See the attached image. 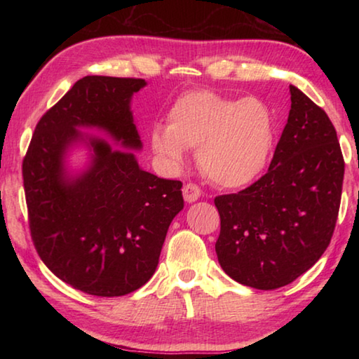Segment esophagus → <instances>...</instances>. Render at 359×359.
Wrapping results in <instances>:
<instances>
[{"instance_id": "obj_1", "label": "esophagus", "mask_w": 359, "mask_h": 359, "mask_svg": "<svg viewBox=\"0 0 359 359\" xmlns=\"http://www.w3.org/2000/svg\"><path fill=\"white\" fill-rule=\"evenodd\" d=\"M184 198H185V201L187 203H194V201H198V198L201 196V188H199L196 184H185L184 185Z\"/></svg>"}]
</instances>
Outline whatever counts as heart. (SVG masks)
Instances as JSON below:
<instances>
[{
  "mask_svg": "<svg viewBox=\"0 0 359 359\" xmlns=\"http://www.w3.org/2000/svg\"><path fill=\"white\" fill-rule=\"evenodd\" d=\"M274 117L253 96L233 100L212 90L180 95L168 112V126L150 133L155 154L171 166L185 163V149H198L203 172L217 185L238 188L264 171L274 149Z\"/></svg>",
  "mask_w": 359,
  "mask_h": 359,
  "instance_id": "b5f03b06",
  "label": "heart"
}]
</instances>
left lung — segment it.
Instances as JSON below:
<instances>
[{
	"mask_svg": "<svg viewBox=\"0 0 359 359\" xmlns=\"http://www.w3.org/2000/svg\"><path fill=\"white\" fill-rule=\"evenodd\" d=\"M291 109L271 166L245 190L215 198L218 263L236 282L276 290L317 263L336 228L345 163L320 106L290 85Z\"/></svg>",
	"mask_w": 359,
	"mask_h": 359,
	"instance_id": "1",
	"label": "left lung"
}]
</instances>
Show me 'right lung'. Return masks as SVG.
I'll return each mask as SVG.
<instances>
[{"instance_id":"add662e5","label":"right lung","mask_w":359,"mask_h":359,"mask_svg":"<svg viewBox=\"0 0 359 359\" xmlns=\"http://www.w3.org/2000/svg\"><path fill=\"white\" fill-rule=\"evenodd\" d=\"M144 79L87 76L36 125L22 172L36 252L60 280L114 297L150 280L172 218L184 209L182 182L141 169L133 151L112 149L77 128H100L126 148L142 147L130 109ZM88 140L93 163L76 178L65 151Z\"/></svg>"}]
</instances>
